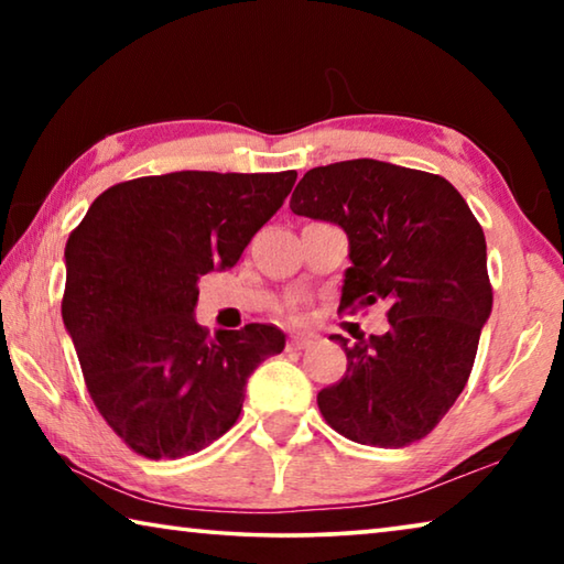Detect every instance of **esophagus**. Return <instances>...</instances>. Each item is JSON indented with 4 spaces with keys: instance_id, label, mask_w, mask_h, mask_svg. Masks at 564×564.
<instances>
[{
    "instance_id": "34e87169",
    "label": "esophagus",
    "mask_w": 564,
    "mask_h": 564,
    "mask_svg": "<svg viewBox=\"0 0 564 564\" xmlns=\"http://www.w3.org/2000/svg\"><path fill=\"white\" fill-rule=\"evenodd\" d=\"M311 343H313L311 336H291L289 348H291V350H303V348H308Z\"/></svg>"
}]
</instances>
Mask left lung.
<instances>
[{"mask_svg": "<svg viewBox=\"0 0 564 564\" xmlns=\"http://www.w3.org/2000/svg\"><path fill=\"white\" fill-rule=\"evenodd\" d=\"M291 212L346 231L340 308L390 305L383 336H330L348 368L318 393L323 417L360 445L420 441L463 393L492 311L480 224L451 181L376 159L305 171Z\"/></svg>", "mask_w": 564, "mask_h": 564, "instance_id": "1", "label": "left lung"}]
</instances>
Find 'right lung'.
I'll list each match as a JSON object with an SVG mask.
<instances>
[{"instance_id": "obj_1", "label": "right lung", "mask_w": 564, "mask_h": 564, "mask_svg": "<svg viewBox=\"0 0 564 564\" xmlns=\"http://www.w3.org/2000/svg\"><path fill=\"white\" fill-rule=\"evenodd\" d=\"M295 171H174L104 191L66 241L62 318L89 395L133 453L161 460L204 451L241 415L259 362L283 330L198 326L196 283L234 269L283 206Z\"/></svg>"}]
</instances>
